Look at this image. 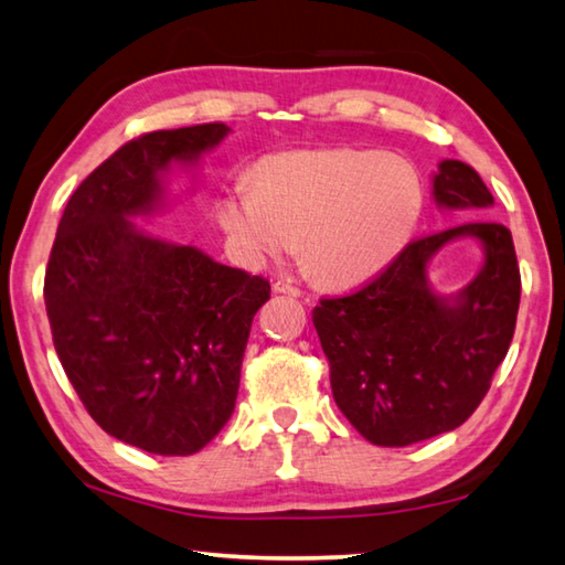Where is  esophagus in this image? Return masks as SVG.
Instances as JSON below:
<instances>
[{
	"label": "esophagus",
	"mask_w": 565,
	"mask_h": 565,
	"mask_svg": "<svg viewBox=\"0 0 565 565\" xmlns=\"http://www.w3.org/2000/svg\"><path fill=\"white\" fill-rule=\"evenodd\" d=\"M274 291H279V294H289V296H301V289H299V286H294L291 281H284V279H276V281H274Z\"/></svg>",
	"instance_id": "34e87169"
}]
</instances>
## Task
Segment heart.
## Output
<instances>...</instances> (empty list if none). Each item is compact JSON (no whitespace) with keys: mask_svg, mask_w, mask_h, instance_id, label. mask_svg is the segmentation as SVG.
Here are the masks:
<instances>
[{"mask_svg":"<svg viewBox=\"0 0 565 565\" xmlns=\"http://www.w3.org/2000/svg\"><path fill=\"white\" fill-rule=\"evenodd\" d=\"M420 206L424 186L406 159L323 149L264 159L254 186H228L216 214L244 262L286 256L299 242L301 262L317 279L351 284L394 259Z\"/></svg>","mask_w":565,"mask_h":565,"instance_id":"obj_1","label":"heart"}]
</instances>
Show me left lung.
Segmentation results:
<instances>
[{
    "mask_svg": "<svg viewBox=\"0 0 565 565\" xmlns=\"http://www.w3.org/2000/svg\"><path fill=\"white\" fill-rule=\"evenodd\" d=\"M434 196L446 209L493 204L481 177L456 159L438 167ZM456 235L481 237L487 264L454 302H444L427 289L425 264ZM519 301V259L503 224L471 218L414 238L374 279L327 296L311 311L341 414L366 441L388 448L454 431L489 394Z\"/></svg>",
    "mask_w": 565,
    "mask_h": 565,
    "instance_id": "8db88e82",
    "label": "left lung"
}]
</instances>
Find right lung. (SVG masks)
Masks as SVG:
<instances>
[{
	"label": "right lung",
	"mask_w": 565,
	"mask_h": 565,
	"mask_svg": "<svg viewBox=\"0 0 565 565\" xmlns=\"http://www.w3.org/2000/svg\"><path fill=\"white\" fill-rule=\"evenodd\" d=\"M222 121L127 141L66 202L44 274L56 356L109 436L157 456H191L232 416L264 276L159 242L127 216L159 202V171L216 147Z\"/></svg>",
	"instance_id": "obj_1"
}]
</instances>
